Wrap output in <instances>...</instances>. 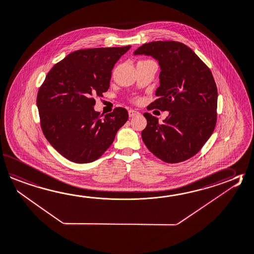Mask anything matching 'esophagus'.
<instances>
[{
	"label": "esophagus",
	"instance_id": "esophagus-1",
	"mask_svg": "<svg viewBox=\"0 0 254 254\" xmlns=\"http://www.w3.org/2000/svg\"><path fill=\"white\" fill-rule=\"evenodd\" d=\"M138 114H139V112H137V111H135V110H133V109H129V110H128V116H129L130 118H131V117H135V116Z\"/></svg>",
	"mask_w": 254,
	"mask_h": 254
}]
</instances>
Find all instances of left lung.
Here are the masks:
<instances>
[{
	"label": "left lung",
	"mask_w": 254,
	"mask_h": 254,
	"mask_svg": "<svg viewBox=\"0 0 254 254\" xmlns=\"http://www.w3.org/2000/svg\"><path fill=\"white\" fill-rule=\"evenodd\" d=\"M155 59L160 86L151 109L169 111L163 123L145 113L147 125L142 139L161 160L176 164L196 155L216 125L218 91L210 68L184 43L149 42L134 52Z\"/></svg>",
	"instance_id": "obj_1"
}]
</instances>
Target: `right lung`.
<instances>
[{
	"mask_svg": "<svg viewBox=\"0 0 254 254\" xmlns=\"http://www.w3.org/2000/svg\"><path fill=\"white\" fill-rule=\"evenodd\" d=\"M131 46L94 48L71 52L47 74L37 95L42 132L67 160L99 159L127 121L124 108L101 118L95 97L108 91L112 69Z\"/></svg>",
	"mask_w": 254,
	"mask_h": 254,
	"instance_id": "right-lung-1",
	"label": "right lung"
}]
</instances>
